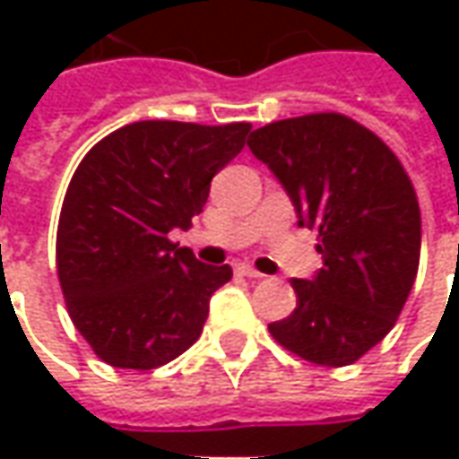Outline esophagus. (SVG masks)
Listing matches in <instances>:
<instances>
[{
    "label": "esophagus",
    "instance_id": "1",
    "mask_svg": "<svg viewBox=\"0 0 459 459\" xmlns=\"http://www.w3.org/2000/svg\"><path fill=\"white\" fill-rule=\"evenodd\" d=\"M235 271H238L239 275H247V278H265V275L260 273V271H255L250 263H238V265H235Z\"/></svg>",
    "mask_w": 459,
    "mask_h": 459
}]
</instances>
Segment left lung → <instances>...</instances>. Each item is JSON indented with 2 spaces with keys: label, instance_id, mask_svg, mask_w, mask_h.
Returning a JSON list of instances; mask_svg holds the SVG:
<instances>
[{
  "label": "left lung",
  "instance_id": "1",
  "mask_svg": "<svg viewBox=\"0 0 459 459\" xmlns=\"http://www.w3.org/2000/svg\"><path fill=\"white\" fill-rule=\"evenodd\" d=\"M289 191L299 224L316 230L325 268L293 278L296 308L268 325L301 360L342 368L394 329L421 250V214L396 152L337 112L278 119L247 140Z\"/></svg>",
  "mask_w": 459,
  "mask_h": 459
}]
</instances>
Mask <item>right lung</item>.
I'll return each mask as SVG.
<instances>
[{
    "label": "right lung",
    "instance_id": "1",
    "mask_svg": "<svg viewBox=\"0 0 459 459\" xmlns=\"http://www.w3.org/2000/svg\"><path fill=\"white\" fill-rule=\"evenodd\" d=\"M247 133L250 122L145 119L83 155L63 199L56 265L68 316L97 358L152 370L199 340L232 268L204 265L170 232L202 214Z\"/></svg>",
    "mask_w": 459,
    "mask_h": 459
}]
</instances>
